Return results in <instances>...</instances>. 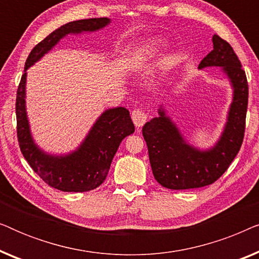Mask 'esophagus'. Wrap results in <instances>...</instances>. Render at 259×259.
<instances>
[{"label":"esophagus","mask_w":259,"mask_h":259,"mask_svg":"<svg viewBox=\"0 0 259 259\" xmlns=\"http://www.w3.org/2000/svg\"><path fill=\"white\" fill-rule=\"evenodd\" d=\"M132 120H133L134 125H136L137 128L139 130L140 127L143 126L145 122H146L147 114L145 113L144 109L136 108V109H133V112H132Z\"/></svg>","instance_id":"esophagus-1"}]
</instances>
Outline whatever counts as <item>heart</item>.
<instances>
[{
	"label": "heart",
	"mask_w": 259,
	"mask_h": 259,
	"mask_svg": "<svg viewBox=\"0 0 259 259\" xmlns=\"http://www.w3.org/2000/svg\"><path fill=\"white\" fill-rule=\"evenodd\" d=\"M161 45V41L160 40H157V41H154L153 44H152V48H157L158 46H160Z\"/></svg>",
	"instance_id": "b5f03b06"
}]
</instances>
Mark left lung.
Wrapping results in <instances>:
<instances>
[{"instance_id":"1","label":"left lung","mask_w":259,"mask_h":259,"mask_svg":"<svg viewBox=\"0 0 259 259\" xmlns=\"http://www.w3.org/2000/svg\"><path fill=\"white\" fill-rule=\"evenodd\" d=\"M212 42L213 49L201 60L199 68L222 67L233 87L228 122L218 143L207 151L190 146L162 107L158 109L159 116L143 127L152 172L166 189L187 190L211 185L229 168L243 144L249 99L245 72L229 42L217 34Z\"/></svg>"}]
</instances>
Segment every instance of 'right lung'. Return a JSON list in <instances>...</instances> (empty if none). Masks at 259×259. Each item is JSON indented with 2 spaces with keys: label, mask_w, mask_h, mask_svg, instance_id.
Instances as JSON below:
<instances>
[{
  "label": "right lung",
  "mask_w": 259,
  "mask_h": 259,
  "mask_svg": "<svg viewBox=\"0 0 259 259\" xmlns=\"http://www.w3.org/2000/svg\"><path fill=\"white\" fill-rule=\"evenodd\" d=\"M109 23L107 17L73 21L61 26L31 49L16 93L17 140L23 157L34 172L49 186L63 192H87L100 186L107 177L119 145L134 132L130 112L123 107L104 112L76 151L67 155L45 153L31 138L26 113V70L54 47L67 34L101 29Z\"/></svg>",
  "instance_id": "right-lung-1"
}]
</instances>
